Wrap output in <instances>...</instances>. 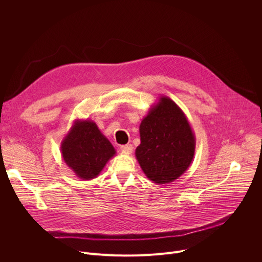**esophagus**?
Masks as SVG:
<instances>
[{
    "instance_id": "obj_1",
    "label": "esophagus",
    "mask_w": 262,
    "mask_h": 262,
    "mask_svg": "<svg viewBox=\"0 0 262 262\" xmlns=\"http://www.w3.org/2000/svg\"><path fill=\"white\" fill-rule=\"evenodd\" d=\"M120 149H121V151H122L123 154H126V155H130V154L133 152V146L129 145V144H127V145H122V146L120 147Z\"/></svg>"
}]
</instances>
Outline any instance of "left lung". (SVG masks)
I'll return each instance as SVG.
<instances>
[{
	"label": "left lung",
	"mask_w": 262,
	"mask_h": 262,
	"mask_svg": "<svg viewBox=\"0 0 262 262\" xmlns=\"http://www.w3.org/2000/svg\"><path fill=\"white\" fill-rule=\"evenodd\" d=\"M137 161L146 177L157 184L180 177L192 164L196 138L183 111L161 96L140 124Z\"/></svg>",
	"instance_id": "8db88e82"
}]
</instances>
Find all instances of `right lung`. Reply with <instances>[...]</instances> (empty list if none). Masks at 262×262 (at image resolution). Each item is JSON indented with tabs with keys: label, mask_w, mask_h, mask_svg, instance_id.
<instances>
[{
	"label": "right lung",
	"mask_w": 262,
	"mask_h": 262,
	"mask_svg": "<svg viewBox=\"0 0 262 262\" xmlns=\"http://www.w3.org/2000/svg\"><path fill=\"white\" fill-rule=\"evenodd\" d=\"M61 155L74 175L91 180L99 175L116 150L94 121L77 119L61 142Z\"/></svg>",
	"instance_id": "obj_1"
}]
</instances>
